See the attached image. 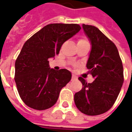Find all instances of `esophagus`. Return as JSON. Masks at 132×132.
<instances>
[{
	"label": "esophagus",
	"mask_w": 132,
	"mask_h": 132,
	"mask_svg": "<svg viewBox=\"0 0 132 132\" xmlns=\"http://www.w3.org/2000/svg\"><path fill=\"white\" fill-rule=\"evenodd\" d=\"M77 76H76L75 75H72V80H76V79H77Z\"/></svg>",
	"instance_id": "34e87169"
}]
</instances>
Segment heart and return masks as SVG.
I'll return each mask as SVG.
<instances>
[{"instance_id": "obj_1", "label": "heart", "mask_w": 132, "mask_h": 132, "mask_svg": "<svg viewBox=\"0 0 132 132\" xmlns=\"http://www.w3.org/2000/svg\"><path fill=\"white\" fill-rule=\"evenodd\" d=\"M78 42H87V41H86V39H80V40L78 41Z\"/></svg>"}]
</instances>
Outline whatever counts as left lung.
<instances>
[{"mask_svg": "<svg viewBox=\"0 0 132 132\" xmlns=\"http://www.w3.org/2000/svg\"><path fill=\"white\" fill-rule=\"evenodd\" d=\"M82 27L91 44L86 66L95 80L88 83L78 78L83 87L74 95V102L81 112L94 116L106 112L116 101L124 82L123 66L112 41L95 26Z\"/></svg>", "mask_w": 132, "mask_h": 132, "instance_id": "left-lung-1", "label": "left lung"}]
</instances>
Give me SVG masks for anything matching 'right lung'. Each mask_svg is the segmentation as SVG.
<instances>
[{"label": "right lung", "mask_w": 132, "mask_h": 132, "mask_svg": "<svg viewBox=\"0 0 132 132\" xmlns=\"http://www.w3.org/2000/svg\"><path fill=\"white\" fill-rule=\"evenodd\" d=\"M77 24H49L24 44L15 64V80L22 101L44 110L54 105L61 88L71 79L67 69H50L49 59L59 54L62 44L77 34Z\"/></svg>", "instance_id": "obj_1"}]
</instances>
